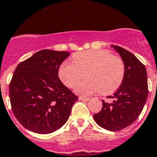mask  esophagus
I'll return each instance as SVG.
<instances>
[{
    "instance_id": "esophagus-1",
    "label": "esophagus",
    "mask_w": 157,
    "mask_h": 157,
    "mask_svg": "<svg viewBox=\"0 0 157 157\" xmlns=\"http://www.w3.org/2000/svg\"><path fill=\"white\" fill-rule=\"evenodd\" d=\"M79 100L83 101H88L90 100V98H84V97H79Z\"/></svg>"
}]
</instances>
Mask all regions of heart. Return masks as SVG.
<instances>
[{"mask_svg": "<svg viewBox=\"0 0 157 157\" xmlns=\"http://www.w3.org/2000/svg\"><path fill=\"white\" fill-rule=\"evenodd\" d=\"M73 63L63 62L59 68V77L68 88H74L86 73L88 80L76 88L77 94L89 96L98 91L110 94L122 85L125 64L120 57L106 50H90L76 53Z\"/></svg>", "mask_w": 157, "mask_h": 157, "instance_id": "heart-1", "label": "heart"}]
</instances>
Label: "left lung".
<instances>
[{
    "label": "left lung",
    "mask_w": 157,
    "mask_h": 157,
    "mask_svg": "<svg viewBox=\"0 0 157 157\" xmlns=\"http://www.w3.org/2000/svg\"><path fill=\"white\" fill-rule=\"evenodd\" d=\"M111 47L120 55L125 64L123 81L113 96L112 103L102 100L101 111L94 115V121L108 131L118 132L128 127L138 118L148 94L145 66L132 53L118 46Z\"/></svg>",
    "instance_id": "1"
}]
</instances>
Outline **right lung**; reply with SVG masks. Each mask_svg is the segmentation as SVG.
<instances>
[{
  "instance_id": "right-lung-1",
  "label": "right lung",
  "mask_w": 157,
  "mask_h": 157,
  "mask_svg": "<svg viewBox=\"0 0 157 157\" xmlns=\"http://www.w3.org/2000/svg\"><path fill=\"white\" fill-rule=\"evenodd\" d=\"M69 52L42 50L17 66L10 84L13 113L25 128L39 134L59 129L78 100L58 76Z\"/></svg>"
}]
</instances>
